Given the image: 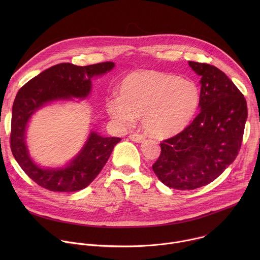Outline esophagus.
<instances>
[{
  "mask_svg": "<svg viewBox=\"0 0 260 260\" xmlns=\"http://www.w3.org/2000/svg\"><path fill=\"white\" fill-rule=\"evenodd\" d=\"M129 139L136 143H142L144 140H145V137L141 134H137V133H134L132 135H129Z\"/></svg>",
  "mask_w": 260,
  "mask_h": 260,
  "instance_id": "1",
  "label": "esophagus"
}]
</instances>
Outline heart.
Instances as JSON below:
<instances>
[{
    "mask_svg": "<svg viewBox=\"0 0 260 260\" xmlns=\"http://www.w3.org/2000/svg\"><path fill=\"white\" fill-rule=\"evenodd\" d=\"M201 103L198 84L157 70H138L124 77L119 98L107 104L109 115L122 125L142 118L144 129L157 139L174 137L194 119Z\"/></svg>",
    "mask_w": 260,
    "mask_h": 260,
    "instance_id": "b5f03b06",
    "label": "heart"
}]
</instances>
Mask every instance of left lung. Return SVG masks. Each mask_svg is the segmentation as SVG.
<instances>
[{"label":"left lung","mask_w":260,"mask_h":260,"mask_svg":"<svg viewBox=\"0 0 260 260\" xmlns=\"http://www.w3.org/2000/svg\"><path fill=\"white\" fill-rule=\"evenodd\" d=\"M201 76V112L177 136L165 140L152 166L170 188L193 190L213 182L236 159L248 116L247 103L218 68L188 61Z\"/></svg>","instance_id":"left-lung-1"}]
</instances>
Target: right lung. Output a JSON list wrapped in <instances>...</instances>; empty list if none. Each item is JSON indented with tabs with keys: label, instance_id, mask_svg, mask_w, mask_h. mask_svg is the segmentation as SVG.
Returning <instances> with one entry per match:
<instances>
[{
	"label": "right lung",
	"instance_id": "add662e5",
	"mask_svg": "<svg viewBox=\"0 0 260 260\" xmlns=\"http://www.w3.org/2000/svg\"><path fill=\"white\" fill-rule=\"evenodd\" d=\"M114 67L112 61L85 67L70 62L58 63L30 79L17 92L12 107V154L23 172L43 188L74 192L87 187L100 174L114 146L121 139L102 137L95 131H90L81 150L66 166L42 168L32 160L27 149L25 138L30 118L47 104L86 99L91 91V79L105 75Z\"/></svg>",
	"mask_w": 260,
	"mask_h": 260
}]
</instances>
